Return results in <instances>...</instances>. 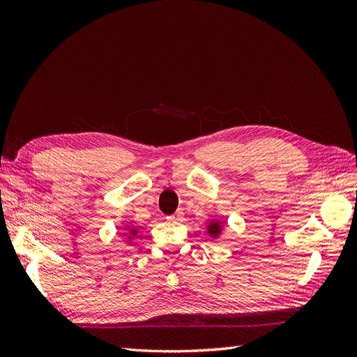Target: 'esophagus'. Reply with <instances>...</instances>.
<instances>
[{"label": "esophagus", "instance_id": "34e87169", "mask_svg": "<svg viewBox=\"0 0 357 357\" xmlns=\"http://www.w3.org/2000/svg\"><path fill=\"white\" fill-rule=\"evenodd\" d=\"M183 214H185V213H183V210H178V211H176L174 214H172V215H169V220H181L183 219Z\"/></svg>", "mask_w": 357, "mask_h": 357}]
</instances>
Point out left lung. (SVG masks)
<instances>
[{"label": "left lung", "mask_w": 357, "mask_h": 357, "mask_svg": "<svg viewBox=\"0 0 357 357\" xmlns=\"http://www.w3.org/2000/svg\"><path fill=\"white\" fill-rule=\"evenodd\" d=\"M223 228L225 226H223L222 220H210L207 225V234L211 236V238L218 240L223 232Z\"/></svg>", "instance_id": "obj_1"}]
</instances>
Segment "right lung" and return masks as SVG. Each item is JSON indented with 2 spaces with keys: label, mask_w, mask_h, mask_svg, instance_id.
Returning a JSON list of instances; mask_svg holds the SVG:
<instances>
[{
  "label": "right lung",
  "mask_w": 357,
  "mask_h": 357,
  "mask_svg": "<svg viewBox=\"0 0 357 357\" xmlns=\"http://www.w3.org/2000/svg\"><path fill=\"white\" fill-rule=\"evenodd\" d=\"M126 236V243H131L134 240V236L138 235V229L134 228V226H131V228H126V232H125Z\"/></svg>",
  "instance_id": "add662e5"
}]
</instances>
